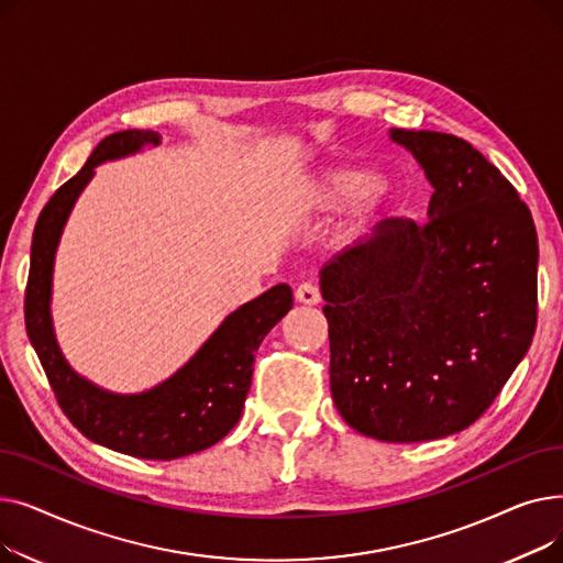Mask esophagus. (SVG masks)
Segmentation results:
<instances>
[{"label":"esophagus","instance_id":"esophagus-1","mask_svg":"<svg viewBox=\"0 0 563 563\" xmlns=\"http://www.w3.org/2000/svg\"><path fill=\"white\" fill-rule=\"evenodd\" d=\"M294 299L301 306H317L319 303V289L312 283H303L294 291Z\"/></svg>","mask_w":563,"mask_h":563}]
</instances>
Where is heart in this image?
Listing matches in <instances>:
<instances>
[{
  "label": "heart",
  "instance_id": "obj_1",
  "mask_svg": "<svg viewBox=\"0 0 563 563\" xmlns=\"http://www.w3.org/2000/svg\"><path fill=\"white\" fill-rule=\"evenodd\" d=\"M294 198L301 212L319 219L356 202V212L340 234L344 244H353L395 202V187L383 177H374L367 166L327 164L306 177Z\"/></svg>",
  "mask_w": 563,
  "mask_h": 563
}]
</instances>
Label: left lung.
<instances>
[{
	"instance_id": "1",
	"label": "left lung",
	"mask_w": 563,
	"mask_h": 563,
	"mask_svg": "<svg viewBox=\"0 0 563 563\" xmlns=\"http://www.w3.org/2000/svg\"><path fill=\"white\" fill-rule=\"evenodd\" d=\"M433 187L427 223L380 221L319 274L342 420L383 442L475 422L537 329V228L518 191L467 141L390 130Z\"/></svg>"
}]
</instances>
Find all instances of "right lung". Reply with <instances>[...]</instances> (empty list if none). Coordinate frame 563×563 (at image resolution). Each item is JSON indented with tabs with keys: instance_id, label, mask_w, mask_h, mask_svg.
Returning <instances> with one entry per match:
<instances>
[{
	"instance_id": "1",
	"label": "right lung",
	"mask_w": 563,
	"mask_h": 563,
	"mask_svg": "<svg viewBox=\"0 0 563 563\" xmlns=\"http://www.w3.org/2000/svg\"><path fill=\"white\" fill-rule=\"evenodd\" d=\"M159 143L162 136L151 130L115 132L49 198L34 230L24 321L58 406L88 440L136 459L173 461L217 445L240 422L255 351L291 310L294 299L289 285L278 283L232 310L180 369L143 393H111L70 367L52 323V276L64 228L100 164Z\"/></svg>"
}]
</instances>
